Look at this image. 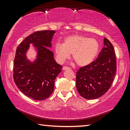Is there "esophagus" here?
<instances>
[{"mask_svg":"<svg viewBox=\"0 0 130 130\" xmlns=\"http://www.w3.org/2000/svg\"><path fill=\"white\" fill-rule=\"evenodd\" d=\"M62 69H63V70H65L70 69V68H69V67H63L62 68Z\"/></svg>","mask_w":130,"mask_h":130,"instance_id":"obj_1","label":"esophagus"}]
</instances>
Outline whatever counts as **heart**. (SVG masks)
I'll return each instance as SVG.
<instances>
[{"label": "heart", "mask_w": 130, "mask_h": 130, "mask_svg": "<svg viewBox=\"0 0 130 130\" xmlns=\"http://www.w3.org/2000/svg\"><path fill=\"white\" fill-rule=\"evenodd\" d=\"M99 43L96 39L82 35H73L63 39V43H56L54 52L60 62L69 58H72L77 65L85 67L91 63L98 56Z\"/></svg>", "instance_id": "b5f03b06"}]
</instances>
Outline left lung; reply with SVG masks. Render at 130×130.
Masks as SVG:
<instances>
[{
  "mask_svg": "<svg viewBox=\"0 0 130 130\" xmlns=\"http://www.w3.org/2000/svg\"><path fill=\"white\" fill-rule=\"evenodd\" d=\"M104 45L96 61L81 68L76 73L77 89L86 99H96L104 94L115 77L116 62L113 47L106 38Z\"/></svg>",
  "mask_w": 130,
  "mask_h": 130,
  "instance_id": "obj_1",
  "label": "left lung"
}]
</instances>
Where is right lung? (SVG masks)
<instances>
[{
  "label": "right lung",
  "mask_w": 130,
  "mask_h": 130,
  "mask_svg": "<svg viewBox=\"0 0 130 130\" xmlns=\"http://www.w3.org/2000/svg\"><path fill=\"white\" fill-rule=\"evenodd\" d=\"M56 31H38L25 39L16 50L14 64V80L19 90L32 99L43 100L54 91V81L62 67L56 62L52 48ZM32 44L36 58L31 61L27 53Z\"/></svg>",
  "instance_id": "obj_1"
}]
</instances>
